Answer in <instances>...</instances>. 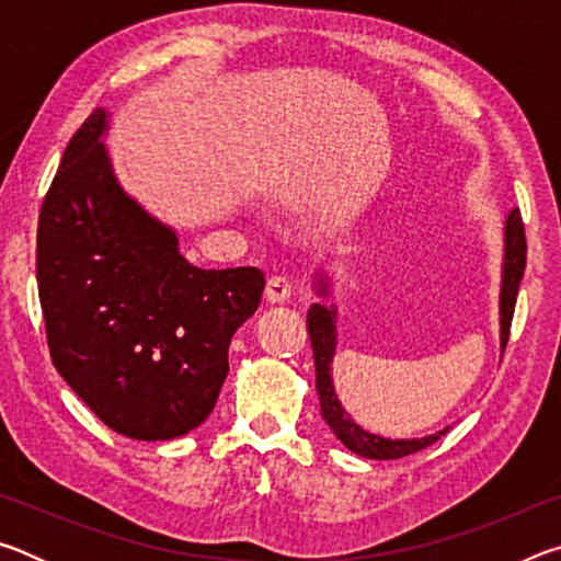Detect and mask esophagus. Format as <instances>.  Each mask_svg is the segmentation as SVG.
Returning <instances> with one entry per match:
<instances>
[{
  "instance_id": "obj_1",
  "label": "esophagus",
  "mask_w": 561,
  "mask_h": 561,
  "mask_svg": "<svg viewBox=\"0 0 561 561\" xmlns=\"http://www.w3.org/2000/svg\"><path fill=\"white\" fill-rule=\"evenodd\" d=\"M264 297H267L270 304H284L289 301L291 297V282L287 277H282V274H277V277H272L267 282V289H264Z\"/></svg>"
}]
</instances>
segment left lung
I'll list each match as a JSON object with an SVG mask.
<instances>
[{
  "instance_id": "8db88e82",
  "label": "left lung",
  "mask_w": 561,
  "mask_h": 561,
  "mask_svg": "<svg viewBox=\"0 0 561 561\" xmlns=\"http://www.w3.org/2000/svg\"><path fill=\"white\" fill-rule=\"evenodd\" d=\"M502 232H505V254H502V282H500V346L505 351V344L510 339L512 314H515L519 282L527 264L525 225H522L517 207H512L507 213L505 230ZM314 291L319 297H329L331 291L329 274H317ZM307 329H309L311 348H314L317 393H319L321 415H324L329 428L334 431L336 438L344 443L351 453L360 455V458H371V460H396V458H405V455L428 448V445L438 440L440 435L450 431L448 425V428H443L433 435H423V438L391 440V438H383V435H376L360 428L354 417L346 413V408L341 405L334 388V378H331V364H334V354H336L334 304H331V307H327V304H311L307 314Z\"/></svg>"
}]
</instances>
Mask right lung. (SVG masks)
I'll return each mask as SVG.
<instances>
[{
	"mask_svg": "<svg viewBox=\"0 0 561 561\" xmlns=\"http://www.w3.org/2000/svg\"><path fill=\"white\" fill-rule=\"evenodd\" d=\"M96 108L64 150L36 232L56 371L111 431L170 440L213 413L234 331L260 307L257 267L201 270L173 227L121 187Z\"/></svg>",
	"mask_w": 561,
	"mask_h": 561,
	"instance_id": "1",
	"label": "right lung"
}]
</instances>
